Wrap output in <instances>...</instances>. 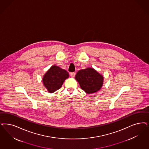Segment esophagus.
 <instances>
[{
  "label": "esophagus",
  "mask_w": 149,
  "mask_h": 149,
  "mask_svg": "<svg viewBox=\"0 0 149 149\" xmlns=\"http://www.w3.org/2000/svg\"><path fill=\"white\" fill-rule=\"evenodd\" d=\"M75 76V73L74 72H72L70 73V77H74Z\"/></svg>",
  "instance_id": "obj_1"
}]
</instances>
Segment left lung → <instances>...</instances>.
Wrapping results in <instances>:
<instances>
[{"mask_svg":"<svg viewBox=\"0 0 149 149\" xmlns=\"http://www.w3.org/2000/svg\"><path fill=\"white\" fill-rule=\"evenodd\" d=\"M75 79L81 89L87 93H96L103 83L102 75L91 68L80 70L75 75Z\"/></svg>","mask_w":149,"mask_h":149,"instance_id":"8db88e82","label":"left lung"}]
</instances>
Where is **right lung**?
Instances as JSON below:
<instances>
[{"label":"right lung","instance_id":"obj_1","mask_svg":"<svg viewBox=\"0 0 149 149\" xmlns=\"http://www.w3.org/2000/svg\"><path fill=\"white\" fill-rule=\"evenodd\" d=\"M69 77L68 72L56 65H53L43 77V83L47 91L53 93L62 87L65 80Z\"/></svg>","mask_w":149,"mask_h":149}]
</instances>
